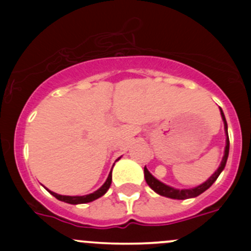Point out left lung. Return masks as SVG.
I'll list each match as a JSON object with an SVG mask.
<instances>
[{"label":"left lung","instance_id":"1","mask_svg":"<svg viewBox=\"0 0 251 251\" xmlns=\"http://www.w3.org/2000/svg\"><path fill=\"white\" fill-rule=\"evenodd\" d=\"M220 113H221V118L224 120V125H225V133H226V147H225V153H224V158H222L221 164H220L219 169L215 171L204 183L199 184V186L193 187V188H188V189H177L174 188V187L168 186V184L163 183L161 181H159L158 178L153 176L151 173L148 171V169L144 166V178H146L147 184L153 189L155 193H158L159 196L166 197V198H171V199H177V201H183V199H189V198H196V197L201 196V193H204L206 189H209L210 187L212 186L215 181L217 179V177L220 176V174L224 171L225 166H226L227 163V158H228V153H229V138H228V128H227V121L226 118H225V114L222 111L221 108H220Z\"/></svg>","mask_w":251,"mask_h":251}]
</instances>
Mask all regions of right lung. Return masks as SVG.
Wrapping results in <instances>:
<instances>
[{"label": "right lung", "mask_w": 251, "mask_h": 251, "mask_svg": "<svg viewBox=\"0 0 251 251\" xmlns=\"http://www.w3.org/2000/svg\"><path fill=\"white\" fill-rule=\"evenodd\" d=\"M120 158H121V156H120ZM120 158L116 159L115 161H118ZM111 170H113V169H111ZM111 170H110L109 175H108L107 181H105L104 183H103V186L100 187V188H98L96 192H93V193L87 194V196H60V194H57V193H54V192H52V191H50V189H47L46 187H45V188H46L47 191L50 192V193L52 194L53 197H55V198H57L58 201H64V203L73 204V205L90 203V201H96V199L100 198V197L104 196V194L107 193V191H108V189H109V187H110V184H111Z\"/></svg>", "instance_id": "obj_1"}]
</instances>
